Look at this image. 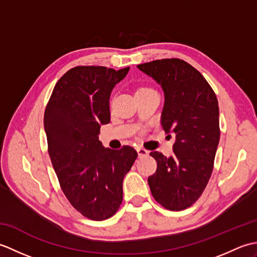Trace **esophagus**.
Returning a JSON list of instances; mask_svg holds the SVG:
<instances>
[{
  "mask_svg": "<svg viewBox=\"0 0 257 257\" xmlns=\"http://www.w3.org/2000/svg\"><path fill=\"white\" fill-rule=\"evenodd\" d=\"M137 152H138V156L141 158V157H146L148 156V151H147L146 149L141 148V147H137Z\"/></svg>",
  "mask_w": 257,
  "mask_h": 257,
  "instance_id": "1",
  "label": "esophagus"
}]
</instances>
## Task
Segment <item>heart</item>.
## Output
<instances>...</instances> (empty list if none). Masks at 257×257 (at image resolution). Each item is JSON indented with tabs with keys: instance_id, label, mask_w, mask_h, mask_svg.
<instances>
[{
	"instance_id": "b5f03b06",
	"label": "heart",
	"mask_w": 257,
	"mask_h": 257,
	"mask_svg": "<svg viewBox=\"0 0 257 257\" xmlns=\"http://www.w3.org/2000/svg\"><path fill=\"white\" fill-rule=\"evenodd\" d=\"M151 88L150 87H147V86H139L137 89H136V92H144L147 90H150Z\"/></svg>"
}]
</instances>
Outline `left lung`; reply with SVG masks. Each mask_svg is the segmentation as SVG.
Listing matches in <instances>:
<instances>
[{"mask_svg": "<svg viewBox=\"0 0 257 257\" xmlns=\"http://www.w3.org/2000/svg\"><path fill=\"white\" fill-rule=\"evenodd\" d=\"M137 67L161 85L162 128L176 134L173 156L150 152L158 166L148 178L151 193L167 210L182 211L203 193L214 167L220 140L217 98L199 70L182 59H157Z\"/></svg>", "mask_w": 257, "mask_h": 257, "instance_id": "obj_1", "label": "left lung"}]
</instances>
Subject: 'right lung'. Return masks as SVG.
Segmentation results:
<instances>
[{
  "mask_svg": "<svg viewBox=\"0 0 257 257\" xmlns=\"http://www.w3.org/2000/svg\"><path fill=\"white\" fill-rule=\"evenodd\" d=\"M103 66H76L54 87L44 113L48 155L69 203L85 217H111L122 202V181L138 154L133 147L103 148L100 125L110 121L109 98L128 74Z\"/></svg>",
  "mask_w": 257,
  "mask_h": 257,
  "instance_id": "add662e5",
  "label": "right lung"
}]
</instances>
